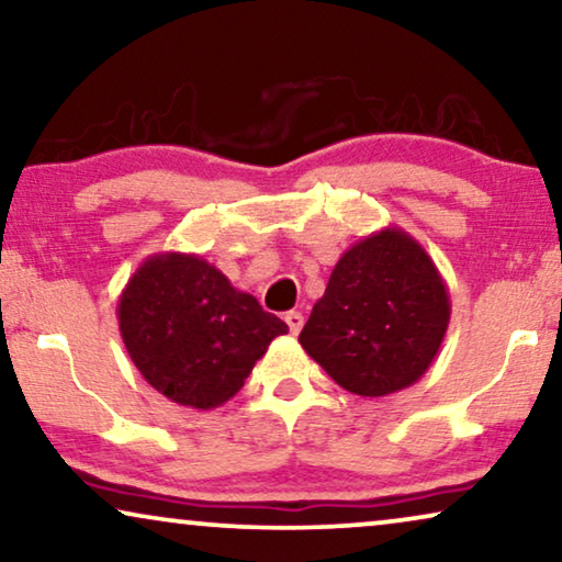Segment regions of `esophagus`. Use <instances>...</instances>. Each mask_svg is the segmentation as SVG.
<instances>
[{
	"label": "esophagus",
	"mask_w": 562,
	"mask_h": 562,
	"mask_svg": "<svg viewBox=\"0 0 562 562\" xmlns=\"http://www.w3.org/2000/svg\"><path fill=\"white\" fill-rule=\"evenodd\" d=\"M283 319H286L291 335L302 333V327H304V314L302 312H286V317H283Z\"/></svg>",
	"instance_id": "esophagus-1"
}]
</instances>
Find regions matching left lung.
I'll list each match as a JSON object with an SVG mask.
<instances>
[{
  "label": "left lung",
  "mask_w": 562,
  "mask_h": 562,
  "mask_svg": "<svg viewBox=\"0 0 562 562\" xmlns=\"http://www.w3.org/2000/svg\"><path fill=\"white\" fill-rule=\"evenodd\" d=\"M448 325L435 260L402 227H383L342 252L299 342L337 386L389 396L427 373Z\"/></svg>",
  "instance_id": "8db88e82"
}]
</instances>
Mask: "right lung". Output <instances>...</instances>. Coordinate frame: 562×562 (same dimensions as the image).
I'll return each instance as SVG.
<instances>
[{"instance_id": "right-lung-1", "label": "right lung", "mask_w": 562, "mask_h": 562, "mask_svg": "<svg viewBox=\"0 0 562 562\" xmlns=\"http://www.w3.org/2000/svg\"><path fill=\"white\" fill-rule=\"evenodd\" d=\"M122 342L158 394L191 409H217L243 389L286 322L263 312L194 252H156L122 289Z\"/></svg>"}]
</instances>
